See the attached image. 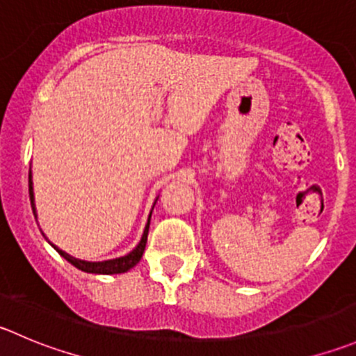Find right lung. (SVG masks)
<instances>
[{"label":"right lung","mask_w":356,"mask_h":356,"mask_svg":"<svg viewBox=\"0 0 356 356\" xmlns=\"http://www.w3.org/2000/svg\"><path fill=\"white\" fill-rule=\"evenodd\" d=\"M29 200H31V207H33V213L36 217V207H34V193H33V179H31V172H29ZM149 219H147L146 227H144L143 238H140L139 245L134 248L130 254L123 255V257H116V259H109V261H101V262H90V261H81V259H76L72 255L65 254L64 250H60L58 247H55L54 243H50L62 257L65 259L67 262H71L74 268L78 270L85 271V273H94V275H116V273H125V271L132 270L134 266L140 261L144 254V248H146V241H147V231H149Z\"/></svg>","instance_id":"obj_1"}]
</instances>
